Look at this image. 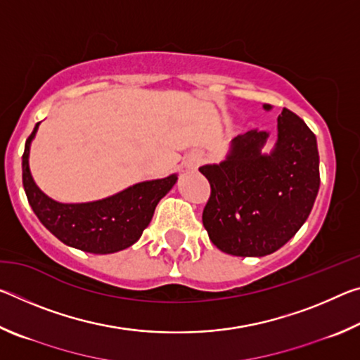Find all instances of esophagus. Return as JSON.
Instances as JSON below:
<instances>
[{
    "label": "esophagus",
    "instance_id": "esophagus-1",
    "mask_svg": "<svg viewBox=\"0 0 360 360\" xmlns=\"http://www.w3.org/2000/svg\"><path fill=\"white\" fill-rule=\"evenodd\" d=\"M200 163H202V155L197 154V152H193V154H191L186 158V168L187 169H195L200 165Z\"/></svg>",
    "mask_w": 360,
    "mask_h": 360
}]
</instances>
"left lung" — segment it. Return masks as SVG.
Returning a JSON list of instances; mask_svg holds the SVG:
<instances>
[{
  "label": "left lung",
  "instance_id": "left-lung-1",
  "mask_svg": "<svg viewBox=\"0 0 360 360\" xmlns=\"http://www.w3.org/2000/svg\"><path fill=\"white\" fill-rule=\"evenodd\" d=\"M268 136L246 131L231 139L225 160L198 168L211 186L203 225L225 254L262 257L278 251L300 230L318 197L319 152L308 125L284 108L275 148L265 154Z\"/></svg>",
  "mask_w": 360,
  "mask_h": 360
}]
</instances>
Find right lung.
Masks as SVG:
<instances>
[{
	"mask_svg": "<svg viewBox=\"0 0 360 360\" xmlns=\"http://www.w3.org/2000/svg\"><path fill=\"white\" fill-rule=\"evenodd\" d=\"M28 136L22 155V179L28 203L41 224L66 246L92 254H112L141 238L155 206L178 181L173 173L162 179L143 181L111 197L87 203H60L36 186L30 172V148L39 129Z\"/></svg>",
	"mask_w": 360,
	"mask_h": 360,
	"instance_id": "right-lung-1",
	"label": "right lung"
}]
</instances>
